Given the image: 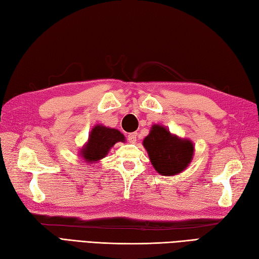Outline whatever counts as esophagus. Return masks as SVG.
Listing matches in <instances>:
<instances>
[{
	"label": "esophagus",
	"instance_id": "1",
	"mask_svg": "<svg viewBox=\"0 0 259 259\" xmlns=\"http://www.w3.org/2000/svg\"><path fill=\"white\" fill-rule=\"evenodd\" d=\"M136 138H138V133H131L127 136V140L130 143H135L136 142Z\"/></svg>",
	"mask_w": 259,
	"mask_h": 259
}]
</instances>
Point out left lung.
<instances>
[{
    "instance_id": "1",
    "label": "left lung",
    "mask_w": 259,
    "mask_h": 259,
    "mask_svg": "<svg viewBox=\"0 0 259 259\" xmlns=\"http://www.w3.org/2000/svg\"><path fill=\"white\" fill-rule=\"evenodd\" d=\"M153 168L160 175L174 176L187 168L194 154L192 141L172 135L162 125H153L143 141Z\"/></svg>"
}]
</instances>
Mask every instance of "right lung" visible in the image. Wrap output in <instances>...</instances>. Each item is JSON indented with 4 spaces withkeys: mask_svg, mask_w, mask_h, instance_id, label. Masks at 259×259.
<instances>
[{
    "mask_svg": "<svg viewBox=\"0 0 259 259\" xmlns=\"http://www.w3.org/2000/svg\"><path fill=\"white\" fill-rule=\"evenodd\" d=\"M117 142H125V136L118 130L96 125L90 132L88 142L80 150V154L87 162H97L105 158Z\"/></svg>",
    "mask_w": 259,
    "mask_h": 259,
    "instance_id": "obj_1",
    "label": "right lung"
}]
</instances>
